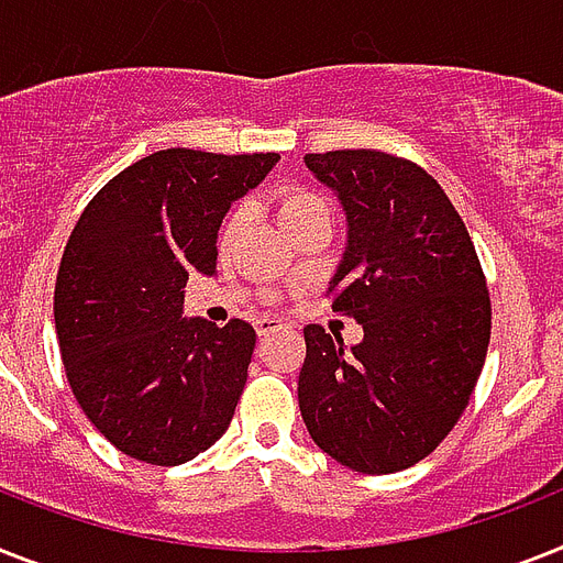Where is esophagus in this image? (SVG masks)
Wrapping results in <instances>:
<instances>
[{
  "instance_id": "34e87169",
  "label": "esophagus",
  "mask_w": 563,
  "mask_h": 563,
  "mask_svg": "<svg viewBox=\"0 0 563 563\" xmlns=\"http://www.w3.org/2000/svg\"><path fill=\"white\" fill-rule=\"evenodd\" d=\"M280 329H286V323L277 321V318H268V314H263V318L257 321V335L263 338L274 335V332H280Z\"/></svg>"
}]
</instances>
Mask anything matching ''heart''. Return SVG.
Masks as SVG:
<instances>
[{
	"label": "heart",
	"instance_id": "obj_1",
	"mask_svg": "<svg viewBox=\"0 0 563 563\" xmlns=\"http://www.w3.org/2000/svg\"><path fill=\"white\" fill-rule=\"evenodd\" d=\"M329 205L323 202L321 196L309 190V187H289V190H283L280 199H277V217H280L283 228L291 231L297 228L300 222H306L309 217L314 213H327ZM240 225H242V210L234 208L228 210V217L222 219V225H219V245L228 249L234 236L240 234Z\"/></svg>",
	"mask_w": 563,
	"mask_h": 563
}]
</instances>
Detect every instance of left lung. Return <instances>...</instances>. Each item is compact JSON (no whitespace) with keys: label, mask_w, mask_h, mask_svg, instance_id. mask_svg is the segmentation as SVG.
Segmentation results:
<instances>
[{"label":"left lung","mask_w":563,"mask_h":563,"mask_svg":"<svg viewBox=\"0 0 563 563\" xmlns=\"http://www.w3.org/2000/svg\"><path fill=\"white\" fill-rule=\"evenodd\" d=\"M346 210V251L327 295L364 338L303 327L297 401L321 451L361 474L431 454L460 422L492 338L486 274L437 178L378 150L309 153Z\"/></svg>","instance_id":"1"}]
</instances>
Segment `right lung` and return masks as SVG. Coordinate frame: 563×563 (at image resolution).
Returning <instances> with one entry per match:
<instances>
[{"label": "right lung", "instance_id": "add662e5", "mask_svg": "<svg viewBox=\"0 0 563 563\" xmlns=\"http://www.w3.org/2000/svg\"><path fill=\"white\" fill-rule=\"evenodd\" d=\"M277 153L158 150L109 178L77 219L54 283L68 387L121 454L181 465L228 431L257 332L181 318L185 283L217 272L231 202Z\"/></svg>", "mask_w": 563, "mask_h": 563}]
</instances>
